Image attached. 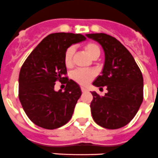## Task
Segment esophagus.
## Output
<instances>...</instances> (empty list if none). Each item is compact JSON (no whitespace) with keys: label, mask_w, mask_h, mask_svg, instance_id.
I'll list each match as a JSON object with an SVG mask.
<instances>
[{"label":"esophagus","mask_w":158,"mask_h":158,"mask_svg":"<svg viewBox=\"0 0 158 158\" xmlns=\"http://www.w3.org/2000/svg\"><path fill=\"white\" fill-rule=\"evenodd\" d=\"M81 91H83V92H85V91H88V89H87V87H81Z\"/></svg>","instance_id":"1"}]
</instances>
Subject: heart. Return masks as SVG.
<instances>
[{
    "label": "heart",
    "mask_w": 158,
    "mask_h": 158,
    "mask_svg": "<svg viewBox=\"0 0 158 158\" xmlns=\"http://www.w3.org/2000/svg\"><path fill=\"white\" fill-rule=\"evenodd\" d=\"M84 50L91 59L99 58L100 49L97 44L94 42H88L84 45ZM75 54V47L70 46L66 50L64 54V63L67 67H71L73 64V56ZM72 79L81 85H86L92 80L95 77V72L92 71L76 70L72 73Z\"/></svg>",
    "instance_id": "1"
}]
</instances>
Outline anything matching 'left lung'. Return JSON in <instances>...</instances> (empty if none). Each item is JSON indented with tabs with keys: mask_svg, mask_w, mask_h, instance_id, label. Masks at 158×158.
<instances>
[{
	"mask_svg": "<svg viewBox=\"0 0 158 158\" xmlns=\"http://www.w3.org/2000/svg\"><path fill=\"white\" fill-rule=\"evenodd\" d=\"M101 45L104 64L101 75L92 83L106 86L108 92L100 96L92 91L91 112L95 122L108 129L125 126L136 116L143 101V76L130 52L117 39L108 34H86Z\"/></svg>",
	"mask_w": 158,
	"mask_h": 158,
	"instance_id": "1",
	"label": "left lung"
}]
</instances>
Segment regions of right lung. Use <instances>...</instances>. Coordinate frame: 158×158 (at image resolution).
Here are the masks:
<instances>
[{
    "mask_svg": "<svg viewBox=\"0 0 158 158\" xmlns=\"http://www.w3.org/2000/svg\"><path fill=\"white\" fill-rule=\"evenodd\" d=\"M86 38L72 33L49 34L28 56L19 74V99L34 124L54 129L71 120L75 104L81 96L80 87L64 75V54L67 48ZM65 80L64 92H56V81Z\"/></svg>",
    "mask_w": 158,
    "mask_h": 158,
    "instance_id": "add662e5",
    "label": "right lung"
}]
</instances>
